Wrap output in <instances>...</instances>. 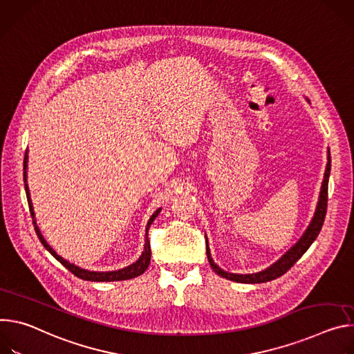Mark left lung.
<instances>
[{"label":"left lung","mask_w":354,"mask_h":354,"mask_svg":"<svg viewBox=\"0 0 354 354\" xmlns=\"http://www.w3.org/2000/svg\"><path fill=\"white\" fill-rule=\"evenodd\" d=\"M306 101L309 102V100H306ZM329 176H330V150L328 149V163H326V169H325V174H324V180H322L321 192H319V198H318L315 212H313V216H312L309 225L306 226L305 232L302 233V236L298 239V242L291 249H288L277 261H274L271 266H268L267 268H264L259 272H252V274H234V272L225 271L211 257V250H209V246H208V238L205 234L207 256H208V261H209L212 270L218 274V276H221L223 279H227L230 281H236V283H243V284L267 283V281H271L274 279L281 277L283 274L287 272L301 259V256L309 249V246L313 243V241L317 239V236L322 229L325 215H326V207H328Z\"/></svg>","instance_id":"obj_1"}]
</instances>
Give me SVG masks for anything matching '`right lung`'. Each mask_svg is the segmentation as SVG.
Returning <instances> with one entry per match:
<instances>
[{"instance_id": "add662e5", "label": "right lung", "mask_w": 354, "mask_h": 354, "mask_svg": "<svg viewBox=\"0 0 354 354\" xmlns=\"http://www.w3.org/2000/svg\"><path fill=\"white\" fill-rule=\"evenodd\" d=\"M28 150L25 151V157H24V183H25V191H26V198H28V204H29V211H30V216L33 219V226H35V230H36V234L39 241H41V243L44 245V248L57 260L60 261L68 271H71L75 277L82 279V280H86V281H121V280H131V279H135L138 276H140V274H143L146 271V268L149 267L150 264V257H151V252H150V243H149V239H147V230H149V226L151 225V222L156 219V216L160 214L162 208H157L154 211V214L150 216V219L147 221V225H146V239H145V246H143V252L140 254V257L124 267V268H120V270H113V271H91V270H86V268H82L78 267L73 263H70L68 260L63 259L62 256H59L56 253V250H53V248L46 242V239L44 238V234L41 232V229H39V226L36 225V219H35V212H33V205H32V200H30V192H29V187H28Z\"/></svg>"}]
</instances>
